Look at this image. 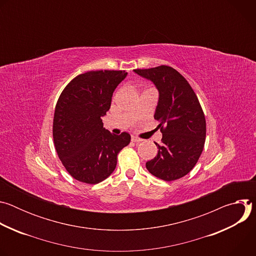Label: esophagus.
Returning a JSON list of instances; mask_svg holds the SVG:
<instances>
[{
	"mask_svg": "<svg viewBox=\"0 0 256 256\" xmlns=\"http://www.w3.org/2000/svg\"><path fill=\"white\" fill-rule=\"evenodd\" d=\"M132 140L134 142H140L142 140V138H138V136H132Z\"/></svg>",
	"mask_w": 256,
	"mask_h": 256,
	"instance_id": "obj_1",
	"label": "esophagus"
}]
</instances>
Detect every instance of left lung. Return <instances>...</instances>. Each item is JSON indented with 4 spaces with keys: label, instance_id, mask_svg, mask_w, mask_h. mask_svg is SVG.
<instances>
[{
    "label": "left lung",
    "instance_id": "8db88e82",
    "mask_svg": "<svg viewBox=\"0 0 256 256\" xmlns=\"http://www.w3.org/2000/svg\"><path fill=\"white\" fill-rule=\"evenodd\" d=\"M151 80L159 90L154 118L162 132L156 157L146 163L154 176L173 181L190 173L198 161L206 142V118L194 89L169 66L134 70Z\"/></svg>",
    "mask_w": 256,
    "mask_h": 256
}]
</instances>
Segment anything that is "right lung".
<instances>
[{"label":"right lung","mask_w":256,"mask_h":256,"mask_svg":"<svg viewBox=\"0 0 256 256\" xmlns=\"http://www.w3.org/2000/svg\"><path fill=\"white\" fill-rule=\"evenodd\" d=\"M126 70H90L72 79L56 105L52 136L66 170L76 180L96 184L116 167L118 154L130 142L128 132L114 134L103 128L102 116L112 104Z\"/></svg>","instance_id":"add662e5"}]
</instances>
